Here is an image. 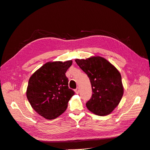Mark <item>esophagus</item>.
<instances>
[{"label":"esophagus","instance_id":"esophagus-1","mask_svg":"<svg viewBox=\"0 0 150 150\" xmlns=\"http://www.w3.org/2000/svg\"><path fill=\"white\" fill-rule=\"evenodd\" d=\"M74 91H75L76 94H79V88H77Z\"/></svg>","mask_w":150,"mask_h":150}]
</instances>
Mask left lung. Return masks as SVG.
<instances>
[{"label": "left lung", "instance_id": "left-lung-1", "mask_svg": "<svg viewBox=\"0 0 150 150\" xmlns=\"http://www.w3.org/2000/svg\"><path fill=\"white\" fill-rule=\"evenodd\" d=\"M89 77L93 94L86 103L88 110L98 116H106L118 105L124 93L120 72L100 56L75 60Z\"/></svg>", "mask_w": 150, "mask_h": 150}]
</instances>
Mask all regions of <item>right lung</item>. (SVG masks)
I'll use <instances>...</instances> for the list:
<instances>
[{
  "label": "right lung",
  "instance_id": "add662e5",
  "mask_svg": "<svg viewBox=\"0 0 150 150\" xmlns=\"http://www.w3.org/2000/svg\"><path fill=\"white\" fill-rule=\"evenodd\" d=\"M72 64V60L48 62L29 78L27 98L32 108L44 118L54 120L61 115L74 94L68 87L65 74Z\"/></svg>",
  "mask_w": 150,
  "mask_h": 150
}]
</instances>
